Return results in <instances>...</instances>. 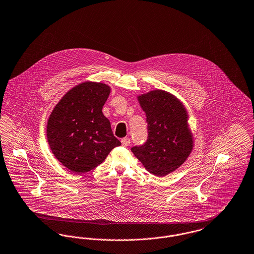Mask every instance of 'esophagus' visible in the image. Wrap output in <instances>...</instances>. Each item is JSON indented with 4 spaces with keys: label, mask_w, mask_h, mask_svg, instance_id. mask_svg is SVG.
<instances>
[{
    "label": "esophagus",
    "mask_w": 254,
    "mask_h": 254,
    "mask_svg": "<svg viewBox=\"0 0 254 254\" xmlns=\"http://www.w3.org/2000/svg\"><path fill=\"white\" fill-rule=\"evenodd\" d=\"M121 142H122V145H123L124 147H127V146H129V144H130L129 138H123V139L121 140Z\"/></svg>",
    "instance_id": "1"
}]
</instances>
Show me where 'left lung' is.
<instances>
[{
  "instance_id": "8db88e82",
  "label": "left lung",
  "mask_w": 254,
  "mask_h": 254,
  "mask_svg": "<svg viewBox=\"0 0 254 254\" xmlns=\"http://www.w3.org/2000/svg\"><path fill=\"white\" fill-rule=\"evenodd\" d=\"M137 99L146 113L149 136L131 151L150 174L165 177L183 164L194 148L187 109L164 90H151Z\"/></svg>"
}]
</instances>
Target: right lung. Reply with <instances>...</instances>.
Instances as JSON below:
<instances>
[{
	"mask_svg": "<svg viewBox=\"0 0 254 254\" xmlns=\"http://www.w3.org/2000/svg\"><path fill=\"white\" fill-rule=\"evenodd\" d=\"M110 90L102 82H81L61 98L48 119L50 149L61 164L74 173L95 169L121 145L102 111Z\"/></svg>",
	"mask_w": 254,
	"mask_h": 254,
	"instance_id": "obj_1",
	"label": "right lung"
}]
</instances>
